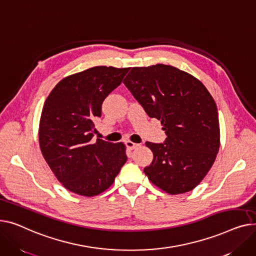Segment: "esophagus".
<instances>
[{"mask_svg":"<svg viewBox=\"0 0 256 256\" xmlns=\"http://www.w3.org/2000/svg\"><path fill=\"white\" fill-rule=\"evenodd\" d=\"M125 144H126V146H127L128 148H130V150H133V148H135L140 146L138 144H135V142H131V140H126V142H125Z\"/></svg>","mask_w":256,"mask_h":256,"instance_id":"34e87169","label":"esophagus"}]
</instances>
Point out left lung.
Masks as SVG:
<instances>
[{
  "label": "left lung",
  "mask_w": 256,
  "mask_h": 256,
  "mask_svg": "<svg viewBox=\"0 0 256 256\" xmlns=\"http://www.w3.org/2000/svg\"><path fill=\"white\" fill-rule=\"evenodd\" d=\"M123 82L146 114L160 120L166 134L164 142H146L154 157L144 174L170 194L193 190L219 151V118L213 97L192 75L163 64L134 67Z\"/></svg>",
  "instance_id": "1"
}]
</instances>
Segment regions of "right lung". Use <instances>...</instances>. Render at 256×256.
<instances>
[{
  "label": "right lung",
  "mask_w": 256,
  "mask_h": 256,
  "mask_svg": "<svg viewBox=\"0 0 256 256\" xmlns=\"http://www.w3.org/2000/svg\"><path fill=\"white\" fill-rule=\"evenodd\" d=\"M129 68L97 66L70 75L48 95L41 114L39 144L50 170L66 189L94 196L112 186L127 161L125 144L92 138L104 99Z\"/></svg>",
  "instance_id": "obj_1"
}]
</instances>
